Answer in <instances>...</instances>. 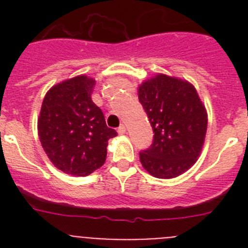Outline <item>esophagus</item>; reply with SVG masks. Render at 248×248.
<instances>
[{"instance_id":"esophagus-1","label":"esophagus","mask_w":248,"mask_h":248,"mask_svg":"<svg viewBox=\"0 0 248 248\" xmlns=\"http://www.w3.org/2000/svg\"><path fill=\"white\" fill-rule=\"evenodd\" d=\"M118 133H119V134H125L126 128H125V125H124V124H122V125L118 128Z\"/></svg>"}]
</instances>
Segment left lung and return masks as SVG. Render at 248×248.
Here are the masks:
<instances>
[{
  "label": "left lung",
  "instance_id": "obj_1",
  "mask_svg": "<svg viewBox=\"0 0 248 248\" xmlns=\"http://www.w3.org/2000/svg\"><path fill=\"white\" fill-rule=\"evenodd\" d=\"M154 141L140 153V163L157 179H174L200 156L207 130V111L189 80L156 73L138 87Z\"/></svg>",
  "mask_w": 248,
  "mask_h": 248
}]
</instances>
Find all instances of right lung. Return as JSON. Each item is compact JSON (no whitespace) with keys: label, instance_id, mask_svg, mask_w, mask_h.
Masks as SVG:
<instances>
[{"label":"right lung","instance_id":"add662e5","mask_svg":"<svg viewBox=\"0 0 248 248\" xmlns=\"http://www.w3.org/2000/svg\"><path fill=\"white\" fill-rule=\"evenodd\" d=\"M95 79L85 74L54 84L39 111L38 137L50 163L73 176H87L107 159V146L117 131L105 124L91 95Z\"/></svg>","mask_w":248,"mask_h":248}]
</instances>
